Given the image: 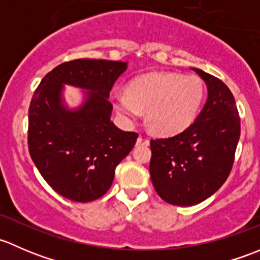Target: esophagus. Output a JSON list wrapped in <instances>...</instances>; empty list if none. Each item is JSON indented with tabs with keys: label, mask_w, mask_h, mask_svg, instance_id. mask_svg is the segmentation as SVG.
Instances as JSON below:
<instances>
[{
	"label": "esophagus",
	"mask_w": 260,
	"mask_h": 260,
	"mask_svg": "<svg viewBox=\"0 0 260 260\" xmlns=\"http://www.w3.org/2000/svg\"><path fill=\"white\" fill-rule=\"evenodd\" d=\"M149 140L146 137H138L137 140V146H148Z\"/></svg>",
	"instance_id": "obj_1"
}]
</instances>
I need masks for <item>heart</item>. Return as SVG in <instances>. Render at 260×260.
Instances as JSON below:
<instances>
[{"instance_id": "b5f03b06", "label": "heart", "mask_w": 260, "mask_h": 260, "mask_svg": "<svg viewBox=\"0 0 260 260\" xmlns=\"http://www.w3.org/2000/svg\"><path fill=\"white\" fill-rule=\"evenodd\" d=\"M205 86L196 75L154 72L129 81L127 93H115L112 103L124 122L136 123L146 112L152 132L164 137L179 135L198 118Z\"/></svg>"}]
</instances>
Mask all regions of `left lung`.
I'll return each instance as SVG.
<instances>
[{
  "instance_id": "8db88e82",
  "label": "left lung",
  "mask_w": 260,
  "mask_h": 260,
  "mask_svg": "<svg viewBox=\"0 0 260 260\" xmlns=\"http://www.w3.org/2000/svg\"><path fill=\"white\" fill-rule=\"evenodd\" d=\"M192 70L208 86L203 111L183 132L151 140L149 174L154 190L177 206L200 204L221 187L240 137V118L230 89L214 75Z\"/></svg>"
}]
</instances>
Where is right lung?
<instances>
[{
  "label": "right lung",
  "mask_w": 260,
  "mask_h": 260,
  "mask_svg": "<svg viewBox=\"0 0 260 260\" xmlns=\"http://www.w3.org/2000/svg\"><path fill=\"white\" fill-rule=\"evenodd\" d=\"M127 62L77 59L48 73L28 108V151L46 182L64 198L89 203L113 183L115 167L132 151L138 135L111 120L109 91ZM65 83L88 90L77 110L62 102Z\"/></svg>",
  "instance_id": "right-lung-1"
}]
</instances>
